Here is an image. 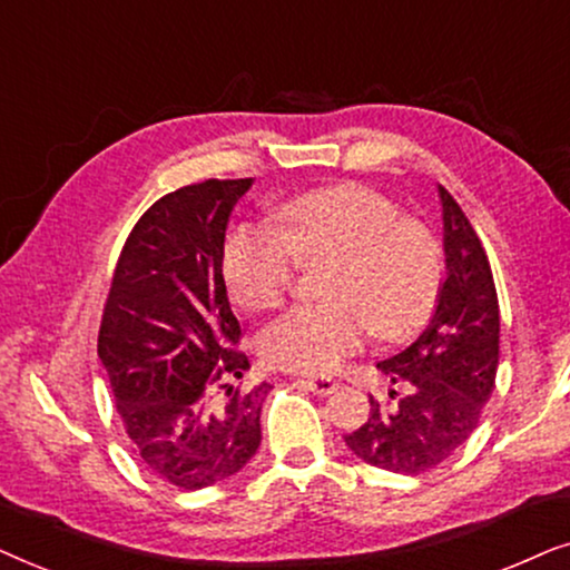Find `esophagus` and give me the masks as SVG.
<instances>
[{"label":"esophagus","mask_w":570,"mask_h":570,"mask_svg":"<svg viewBox=\"0 0 570 570\" xmlns=\"http://www.w3.org/2000/svg\"><path fill=\"white\" fill-rule=\"evenodd\" d=\"M297 385L309 393H315V396H331V393L338 389V381H333V377H302Z\"/></svg>","instance_id":"obj_1"}]
</instances>
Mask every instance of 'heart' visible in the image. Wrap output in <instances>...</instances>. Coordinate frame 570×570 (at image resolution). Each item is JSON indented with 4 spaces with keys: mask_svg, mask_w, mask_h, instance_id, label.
Instances as JSON below:
<instances>
[{
    "mask_svg": "<svg viewBox=\"0 0 570 570\" xmlns=\"http://www.w3.org/2000/svg\"><path fill=\"white\" fill-rule=\"evenodd\" d=\"M331 261L321 305L294 307L261 333L263 360L321 375L373 331L406 341L428 325L443 284V253L428 226L391 197L344 181L307 189L276 208V229L245 224L224 247L232 299L253 313L284 302L299 263Z\"/></svg>",
    "mask_w": 570,
    "mask_h": 570,
    "instance_id": "heart-1",
    "label": "heart"
}]
</instances>
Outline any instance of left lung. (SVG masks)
Here are the masks:
<instances>
[{
  "mask_svg": "<svg viewBox=\"0 0 570 570\" xmlns=\"http://www.w3.org/2000/svg\"><path fill=\"white\" fill-rule=\"evenodd\" d=\"M443 206L445 278L430 323L404 352L377 370L405 391L393 409L370 399V416L344 438L367 464L422 474L461 449L495 389L500 307L490 261L459 203L438 187Z\"/></svg>",
  "mask_w": 570,
  "mask_h": 570,
  "instance_id": "left-lung-1",
  "label": "left lung"
}]
</instances>
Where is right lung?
I'll return each instance as SVG.
<instances>
[{"label":"right lung","mask_w":570,"mask_h":570,"mask_svg":"<svg viewBox=\"0 0 570 570\" xmlns=\"http://www.w3.org/2000/svg\"><path fill=\"white\" fill-rule=\"evenodd\" d=\"M253 179H206L156 200L114 268L98 360L150 472L181 490L237 474L261 445L271 385L237 389L249 370L224 281L232 208Z\"/></svg>","instance_id":"1"}]
</instances>
